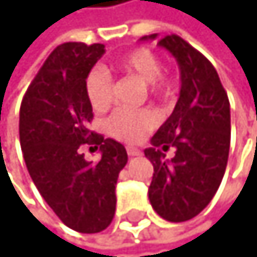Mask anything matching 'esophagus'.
I'll return each instance as SVG.
<instances>
[{"label":"esophagus","instance_id":"obj_1","mask_svg":"<svg viewBox=\"0 0 257 257\" xmlns=\"http://www.w3.org/2000/svg\"><path fill=\"white\" fill-rule=\"evenodd\" d=\"M140 153H142V151H140L138 148H134V146H127V154H128L130 158H134V156H140Z\"/></svg>","mask_w":257,"mask_h":257}]
</instances>
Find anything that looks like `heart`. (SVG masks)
Masks as SVG:
<instances>
[{"mask_svg": "<svg viewBox=\"0 0 257 257\" xmlns=\"http://www.w3.org/2000/svg\"><path fill=\"white\" fill-rule=\"evenodd\" d=\"M117 72L135 77L148 85L153 96L169 99L175 93V83L162 74L161 61L153 51L146 48H135L120 56L114 62ZM85 93L95 111H106L114 101V80L106 69L96 67L90 70L85 80ZM158 123V114L150 107L142 109H117L106 122L109 135L120 142L134 143L142 140Z\"/></svg>", "mask_w": 257, "mask_h": 257, "instance_id": "obj_1", "label": "heart"}]
</instances>
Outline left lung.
<instances>
[{"label": "left lung", "mask_w": 257, "mask_h": 257, "mask_svg": "<svg viewBox=\"0 0 257 257\" xmlns=\"http://www.w3.org/2000/svg\"><path fill=\"white\" fill-rule=\"evenodd\" d=\"M156 33L142 40H156ZM179 62L180 96L151 138L145 156L154 167L150 203L162 219L185 222L198 216L216 195L230 150V103L217 70L179 35L158 41ZM176 150L172 160L164 151Z\"/></svg>", "instance_id": "left-lung-1"}]
</instances>
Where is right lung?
<instances>
[{
  "label": "right lung",
  "mask_w": 257,
  "mask_h": 257,
  "mask_svg": "<svg viewBox=\"0 0 257 257\" xmlns=\"http://www.w3.org/2000/svg\"><path fill=\"white\" fill-rule=\"evenodd\" d=\"M103 54L101 43L59 45L25 91L19 117L33 183L56 216L80 233H98L112 222L115 185L127 164L123 145L88 130L93 109L85 80ZM85 146L100 148L98 163L83 158Z\"/></svg>",
  "instance_id": "add662e5"
}]
</instances>
